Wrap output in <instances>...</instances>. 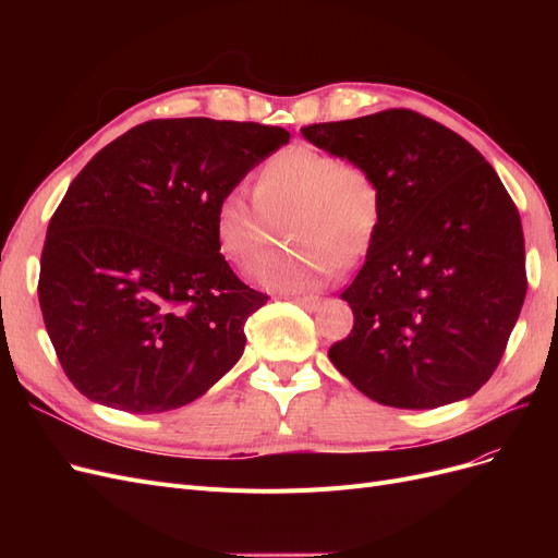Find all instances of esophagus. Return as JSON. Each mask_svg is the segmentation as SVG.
Segmentation results:
<instances>
[{"label": "esophagus", "mask_w": 558, "mask_h": 558, "mask_svg": "<svg viewBox=\"0 0 558 558\" xmlns=\"http://www.w3.org/2000/svg\"><path fill=\"white\" fill-rule=\"evenodd\" d=\"M293 302H298L300 307H305V310L314 312V310H318V305H320V298H316V295H295Z\"/></svg>", "instance_id": "esophagus-1"}]
</instances>
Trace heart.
Instances as JSON below:
<instances>
[{"mask_svg":"<svg viewBox=\"0 0 558 558\" xmlns=\"http://www.w3.org/2000/svg\"><path fill=\"white\" fill-rule=\"evenodd\" d=\"M253 195L244 189L221 195L214 211L216 244L226 260L242 265L281 223L291 242L248 265V277L275 291L310 289L332 263H356L373 246L384 218V189L373 167L337 160L312 146H291L269 158Z\"/></svg>","mask_w":558,"mask_h":558,"instance_id":"obj_1","label":"heart"}]
</instances>
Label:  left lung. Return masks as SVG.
<instances>
[{"label": "left lung", "mask_w": 558, "mask_h": 558, "mask_svg": "<svg viewBox=\"0 0 558 558\" xmlns=\"http://www.w3.org/2000/svg\"><path fill=\"white\" fill-rule=\"evenodd\" d=\"M328 154L361 160L384 218L342 300L353 328L328 349L361 393L433 410L494 375L526 298L521 218L492 165L461 134L410 109L302 128Z\"/></svg>", "instance_id": "left-lung-1"}]
</instances>
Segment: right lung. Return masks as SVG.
I'll use <instances>...</instances> for the list:
<instances>
[{"mask_svg": "<svg viewBox=\"0 0 558 558\" xmlns=\"http://www.w3.org/2000/svg\"><path fill=\"white\" fill-rule=\"evenodd\" d=\"M291 134L260 123L160 118L83 167L50 218L39 305L64 375L130 414L189 404L240 361L267 295L232 272L218 199Z\"/></svg>", "mask_w": 558, "mask_h": 558, "instance_id": "1", "label": "right lung"}]
</instances>
